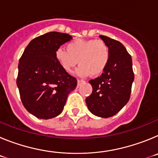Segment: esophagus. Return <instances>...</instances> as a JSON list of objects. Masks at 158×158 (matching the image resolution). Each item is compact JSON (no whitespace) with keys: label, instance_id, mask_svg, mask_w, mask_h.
Instances as JSON below:
<instances>
[{"label":"esophagus","instance_id":"esophagus-1","mask_svg":"<svg viewBox=\"0 0 158 158\" xmlns=\"http://www.w3.org/2000/svg\"><path fill=\"white\" fill-rule=\"evenodd\" d=\"M83 82H85L83 80H77V86H80Z\"/></svg>","mask_w":158,"mask_h":158}]
</instances>
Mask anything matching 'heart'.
Instances as JSON below:
<instances>
[{"mask_svg":"<svg viewBox=\"0 0 158 158\" xmlns=\"http://www.w3.org/2000/svg\"><path fill=\"white\" fill-rule=\"evenodd\" d=\"M55 58L64 71H76L78 76L98 77L105 70L110 58V50L103 40H76L67 45V50L59 47L55 51Z\"/></svg>","mask_w":158,"mask_h":158,"instance_id":"heart-1","label":"heart"}]
</instances>
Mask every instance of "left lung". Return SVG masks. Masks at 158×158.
<instances>
[{
  "label": "left lung",
  "instance_id": "8db88e82",
  "mask_svg": "<svg viewBox=\"0 0 158 158\" xmlns=\"http://www.w3.org/2000/svg\"><path fill=\"white\" fill-rule=\"evenodd\" d=\"M100 37L109 47V62L100 77L89 81L93 93L85 102L93 115L109 118L117 114L129 100L135 74L132 58L122 43L107 36Z\"/></svg>",
  "mask_w": 158,
  "mask_h": 158
}]
</instances>
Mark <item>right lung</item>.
I'll return each instance as SVG.
<instances>
[{
    "label": "right lung",
    "instance_id": "add662e5",
    "mask_svg": "<svg viewBox=\"0 0 158 158\" xmlns=\"http://www.w3.org/2000/svg\"><path fill=\"white\" fill-rule=\"evenodd\" d=\"M72 39L65 33H46L32 40L19 58L16 85L20 99L37 118L60 115L68 95L76 89V78L64 71L55 58L57 49Z\"/></svg>",
    "mask_w": 158,
    "mask_h": 158
}]
</instances>
